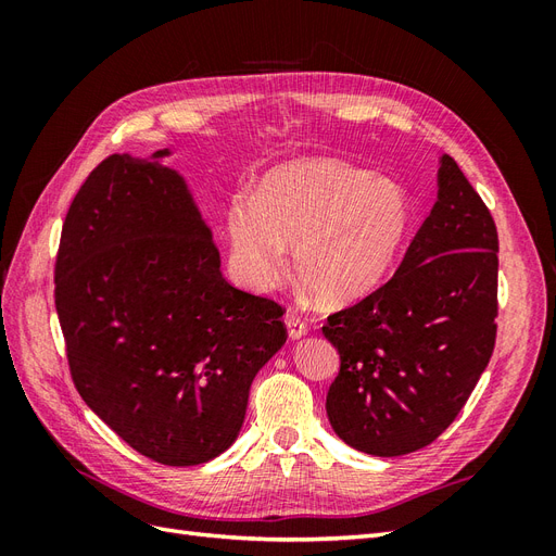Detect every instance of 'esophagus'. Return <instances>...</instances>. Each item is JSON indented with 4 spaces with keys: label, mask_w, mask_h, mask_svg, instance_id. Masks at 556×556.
<instances>
[{
    "label": "esophagus",
    "mask_w": 556,
    "mask_h": 556,
    "mask_svg": "<svg viewBox=\"0 0 556 556\" xmlns=\"http://www.w3.org/2000/svg\"><path fill=\"white\" fill-rule=\"evenodd\" d=\"M285 327H288V336L292 341H296V339H301V336L308 333V325L296 313L285 315Z\"/></svg>",
    "instance_id": "esophagus-1"
}]
</instances>
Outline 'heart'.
<instances>
[{
  "mask_svg": "<svg viewBox=\"0 0 556 556\" xmlns=\"http://www.w3.org/2000/svg\"><path fill=\"white\" fill-rule=\"evenodd\" d=\"M227 268L250 292H268L292 262L319 301L345 306L392 271L410 229V199L394 178L339 160L276 166L225 206Z\"/></svg>",
  "mask_w": 556,
  "mask_h": 556,
  "instance_id": "obj_1",
  "label": "heart"
}]
</instances>
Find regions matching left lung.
Returning <instances> with one entry per match:
<instances>
[{
  "label": "left lung",
  "mask_w": 556,
  "mask_h": 556,
  "mask_svg": "<svg viewBox=\"0 0 556 556\" xmlns=\"http://www.w3.org/2000/svg\"><path fill=\"white\" fill-rule=\"evenodd\" d=\"M496 280L492 213L443 155L439 201L392 280L323 327L341 355L327 417L343 443L399 457L439 439L494 352Z\"/></svg>",
  "instance_id": "8db88e82"
}]
</instances>
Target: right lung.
Here are the masks:
<instances>
[{
	"instance_id": "1",
	"label": "right lung",
	"mask_w": 556,
	"mask_h": 556,
	"mask_svg": "<svg viewBox=\"0 0 556 556\" xmlns=\"http://www.w3.org/2000/svg\"><path fill=\"white\" fill-rule=\"evenodd\" d=\"M111 155L62 227L55 308L90 410L143 457L197 466L243 427L252 378L288 341L282 308L225 280L185 178Z\"/></svg>"
}]
</instances>
